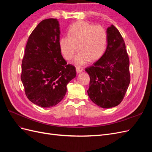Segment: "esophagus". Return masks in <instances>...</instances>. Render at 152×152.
<instances>
[{
  "label": "esophagus",
  "mask_w": 152,
  "mask_h": 152,
  "mask_svg": "<svg viewBox=\"0 0 152 152\" xmlns=\"http://www.w3.org/2000/svg\"><path fill=\"white\" fill-rule=\"evenodd\" d=\"M82 71H83V68H82L79 67V66L76 67V72H77V73H81Z\"/></svg>",
  "instance_id": "obj_1"
}]
</instances>
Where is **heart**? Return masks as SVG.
Listing matches in <instances>:
<instances>
[{
  "mask_svg": "<svg viewBox=\"0 0 152 152\" xmlns=\"http://www.w3.org/2000/svg\"><path fill=\"white\" fill-rule=\"evenodd\" d=\"M107 31L101 25H94L86 21H78L68 30V36L59 40L61 53L66 60H70L79 50L73 63L84 65L90 61L99 59L107 46Z\"/></svg>",
  "mask_w": 152,
  "mask_h": 152,
  "instance_id": "obj_1",
  "label": "heart"
}]
</instances>
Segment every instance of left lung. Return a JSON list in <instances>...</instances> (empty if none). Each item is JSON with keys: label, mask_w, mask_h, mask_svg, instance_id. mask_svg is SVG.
Returning a JSON list of instances; mask_svg holds the SVG:
<instances>
[{"label": "left lung", "mask_w": 152, "mask_h": 152, "mask_svg": "<svg viewBox=\"0 0 152 152\" xmlns=\"http://www.w3.org/2000/svg\"><path fill=\"white\" fill-rule=\"evenodd\" d=\"M107 46L93 66L86 68L90 77L87 94L92 102L103 108L121 103L130 83L129 59L120 32L113 25L107 29Z\"/></svg>", "instance_id": "left-lung-1"}]
</instances>
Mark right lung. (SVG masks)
<instances>
[{"label": "right lung", "mask_w": 152, "mask_h": 152, "mask_svg": "<svg viewBox=\"0 0 152 152\" xmlns=\"http://www.w3.org/2000/svg\"><path fill=\"white\" fill-rule=\"evenodd\" d=\"M60 28L57 19L41 21L31 32L22 61L21 79L27 98L43 108L64 98L68 82L76 77L75 68L63 58L59 46Z\"/></svg>", "instance_id": "right-lung-1"}]
</instances>
